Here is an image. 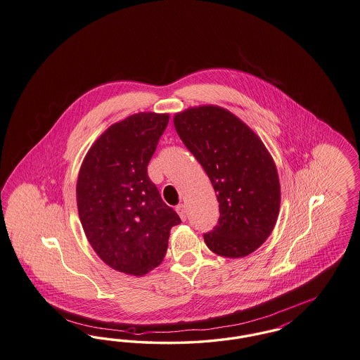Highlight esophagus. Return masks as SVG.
<instances>
[{"instance_id": "esophagus-1", "label": "esophagus", "mask_w": 360, "mask_h": 360, "mask_svg": "<svg viewBox=\"0 0 360 360\" xmlns=\"http://www.w3.org/2000/svg\"><path fill=\"white\" fill-rule=\"evenodd\" d=\"M175 210H176V213L179 214L181 220H182V221H185V220H186V213H188L186 206L184 205V204H179V205L175 207Z\"/></svg>"}]
</instances>
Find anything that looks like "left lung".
<instances>
[{
  "label": "left lung",
  "instance_id": "obj_1",
  "mask_svg": "<svg viewBox=\"0 0 360 360\" xmlns=\"http://www.w3.org/2000/svg\"><path fill=\"white\" fill-rule=\"evenodd\" d=\"M174 127L204 167L219 201V224L204 235L207 248L231 259L252 254L271 235L279 214L273 156L245 122L217 105L178 112Z\"/></svg>",
  "mask_w": 360,
  "mask_h": 360
}]
</instances>
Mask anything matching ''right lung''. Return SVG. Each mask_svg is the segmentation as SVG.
<instances>
[{
	"instance_id": "1",
	"label": "right lung",
	"mask_w": 360,
	"mask_h": 360,
	"mask_svg": "<svg viewBox=\"0 0 360 360\" xmlns=\"http://www.w3.org/2000/svg\"><path fill=\"white\" fill-rule=\"evenodd\" d=\"M170 115L139 112L112 124L91 144L77 179V206L86 239L106 266L143 276L167 251L181 223L147 174Z\"/></svg>"
}]
</instances>
